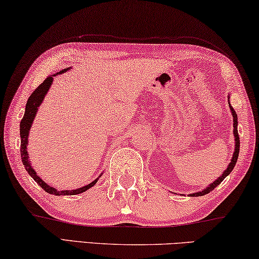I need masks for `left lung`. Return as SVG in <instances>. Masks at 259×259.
Wrapping results in <instances>:
<instances>
[{"label":"left lung","instance_id":"left-lung-1","mask_svg":"<svg viewBox=\"0 0 259 259\" xmlns=\"http://www.w3.org/2000/svg\"><path fill=\"white\" fill-rule=\"evenodd\" d=\"M229 108H231V110H232L233 118H234V124H233V126H234V136H235V143H236V144H235V152H234L233 158H232V160H231V162H229L227 169H226V170L224 171L223 175H221L220 178H219L218 180H217V181H214L212 184H210V186H208L207 188H205V190H202L200 192H196V194H192L191 196H194V197H197V196H204V195L208 194V192H210V191H212L213 189H214L215 187H218L219 184L224 181V179L226 178V176L229 175V173H231V171L233 170V168H234V166H235V163H236V161H237V158H239V151H240V137H239V133H237V115H236V113H235V110L233 109L231 104H229Z\"/></svg>","mask_w":259,"mask_h":259}]
</instances>
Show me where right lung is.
Returning a JSON list of instances; mask_svg holds the SVG:
<instances>
[{"mask_svg": "<svg viewBox=\"0 0 259 259\" xmlns=\"http://www.w3.org/2000/svg\"><path fill=\"white\" fill-rule=\"evenodd\" d=\"M64 71H67V69H63V70H61L59 73H62ZM55 76V75H54ZM53 83V77H47L46 79H45L42 83H41L38 88H36L32 94L30 96V98L27 99L26 102V108H25V114H24V116L22 118V121H20V157H22V161H23V165L25 167V169L27 170V173L30 174L32 178H33L34 181L39 184V186L44 189L45 191H47L48 194H52V195H56V196H61V195H77V194H81V192H84L85 190H88L91 187H93L94 184L97 183L98 179L94 180L93 182H91L88 186L85 187H81L79 189H76V190H63V191H59L54 189L53 187H49L48 184L42 181V179H40L36 173L34 171L33 168H32L31 163H30V160H28V154H27V149H26V145H27V137H28V131H30V128L32 125V122L34 120V116L36 114V109L40 106L41 102H42L45 96H46V93L48 91L49 86L52 85Z\"/></svg>", "mask_w": 259, "mask_h": 259, "instance_id": "add662e5", "label": "right lung"}]
</instances>
